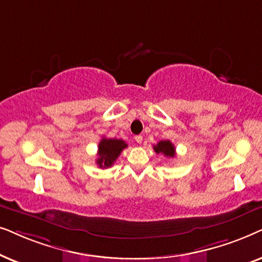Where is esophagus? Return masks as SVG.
<instances>
[{
	"label": "esophagus",
	"mask_w": 262,
	"mask_h": 262,
	"mask_svg": "<svg viewBox=\"0 0 262 262\" xmlns=\"http://www.w3.org/2000/svg\"><path fill=\"white\" fill-rule=\"evenodd\" d=\"M134 139H135V141L138 142V144H141V142H142V135H137V137H135Z\"/></svg>",
	"instance_id": "1"
}]
</instances>
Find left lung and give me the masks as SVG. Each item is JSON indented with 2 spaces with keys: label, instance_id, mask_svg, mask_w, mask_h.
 Returning <instances> with one entry per match:
<instances>
[{
  "label": "left lung",
  "instance_id": "left-lung-1",
  "mask_svg": "<svg viewBox=\"0 0 262 262\" xmlns=\"http://www.w3.org/2000/svg\"><path fill=\"white\" fill-rule=\"evenodd\" d=\"M153 149H155L156 153H162L167 158H173V157L176 156V149H175V146L172 145L171 141L169 140H162L159 141L158 144L153 146Z\"/></svg>",
  "mask_w": 262,
  "mask_h": 262
}]
</instances>
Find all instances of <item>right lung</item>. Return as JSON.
Wrapping results in <instances>:
<instances>
[{"mask_svg": "<svg viewBox=\"0 0 262 262\" xmlns=\"http://www.w3.org/2000/svg\"><path fill=\"white\" fill-rule=\"evenodd\" d=\"M125 147H128V145L123 140L103 138L98 145V159H97V164L102 169L113 166V164L116 162L118 156L121 155V152Z\"/></svg>", "mask_w": 262, "mask_h": 262, "instance_id": "add662e5", "label": "right lung"}]
</instances>
